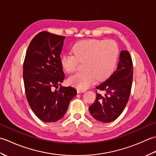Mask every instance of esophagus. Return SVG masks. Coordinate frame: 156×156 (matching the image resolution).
I'll list each match as a JSON object with an SVG mask.
<instances>
[{"label":"esophagus","instance_id":"1","mask_svg":"<svg viewBox=\"0 0 156 156\" xmlns=\"http://www.w3.org/2000/svg\"><path fill=\"white\" fill-rule=\"evenodd\" d=\"M77 91L78 94H79V93H83V92H84L85 90H82V89H80V88H77Z\"/></svg>","mask_w":156,"mask_h":156}]
</instances>
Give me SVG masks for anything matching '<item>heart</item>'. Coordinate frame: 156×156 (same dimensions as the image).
Wrapping results in <instances>:
<instances>
[{"mask_svg":"<svg viewBox=\"0 0 156 156\" xmlns=\"http://www.w3.org/2000/svg\"><path fill=\"white\" fill-rule=\"evenodd\" d=\"M73 53L60 57V65L65 71H75L79 62H83L84 71L71 75L68 79L70 84L85 90L97 79L104 80L115 69L118 61L119 49L112 40H86L73 47Z\"/></svg>","mask_w":156,"mask_h":156,"instance_id":"obj_1","label":"heart"}]
</instances>
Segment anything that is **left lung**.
<instances>
[{
	"label": "left lung",
	"mask_w": 156,
	"mask_h": 156,
	"mask_svg": "<svg viewBox=\"0 0 156 156\" xmlns=\"http://www.w3.org/2000/svg\"><path fill=\"white\" fill-rule=\"evenodd\" d=\"M133 71L131 55L127 50H122L116 71L96 87L106 94L101 96L97 93L96 100L89 108L95 119L102 122H110L120 115L131 94Z\"/></svg>",
	"instance_id": "1"
}]
</instances>
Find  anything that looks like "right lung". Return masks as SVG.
Here are the masks:
<instances>
[{"label": "right lung", "mask_w": 156, "mask_h": 156, "mask_svg": "<svg viewBox=\"0 0 156 156\" xmlns=\"http://www.w3.org/2000/svg\"><path fill=\"white\" fill-rule=\"evenodd\" d=\"M65 39L42 31L31 41L25 55L23 76L27 100L34 113L45 122L62 119L77 94L74 87L61 85L65 77L60 60Z\"/></svg>", "instance_id": "add662e5"}]
</instances>
